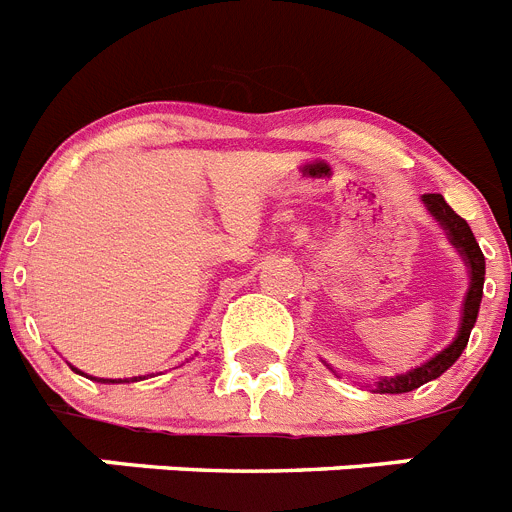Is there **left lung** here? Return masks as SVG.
Returning a JSON list of instances; mask_svg holds the SVG:
<instances>
[{"label": "left lung", "mask_w": 512, "mask_h": 512, "mask_svg": "<svg viewBox=\"0 0 512 512\" xmlns=\"http://www.w3.org/2000/svg\"><path fill=\"white\" fill-rule=\"evenodd\" d=\"M422 206L428 208V213L433 216L441 229L446 231L448 242L456 247V252L464 260L466 270H469V288H466L464 304H461V322H459V332L453 337L451 345L441 350V353H435L430 361L420 363L412 371L399 373V376H384V379L373 381L371 389L379 391V394H404V391H412L417 386L428 384V381L438 379L441 373H446L453 363L459 361V355L464 353L466 342H469L471 327L477 322L479 314V304H482V288H484V255L479 250L477 239L471 234L469 224L461 219L459 213L453 211L446 201H443L441 193H425L420 198ZM335 373V368H332Z\"/></svg>", "instance_id": "obj_1"}]
</instances>
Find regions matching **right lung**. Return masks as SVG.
<instances>
[{
    "label": "right lung",
    "mask_w": 512,
    "mask_h": 512,
    "mask_svg": "<svg viewBox=\"0 0 512 512\" xmlns=\"http://www.w3.org/2000/svg\"><path fill=\"white\" fill-rule=\"evenodd\" d=\"M74 371H77V368H74ZM77 373H82V371H77ZM100 381H102V384H121V381H126V384H128V379H100ZM131 381H136V379H131Z\"/></svg>",
    "instance_id": "right-lung-1"
}]
</instances>
